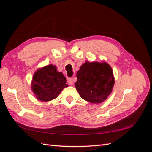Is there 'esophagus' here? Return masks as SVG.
Wrapping results in <instances>:
<instances>
[{"label": "esophagus", "instance_id": "esophagus-1", "mask_svg": "<svg viewBox=\"0 0 152 152\" xmlns=\"http://www.w3.org/2000/svg\"><path fill=\"white\" fill-rule=\"evenodd\" d=\"M67 82L69 85L72 86L73 84V79H72V78H68V79H67Z\"/></svg>", "mask_w": 152, "mask_h": 152}]
</instances>
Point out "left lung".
<instances>
[{
    "instance_id": "8db88e82",
    "label": "left lung",
    "mask_w": 152,
    "mask_h": 152,
    "mask_svg": "<svg viewBox=\"0 0 152 152\" xmlns=\"http://www.w3.org/2000/svg\"><path fill=\"white\" fill-rule=\"evenodd\" d=\"M76 89L91 103H101L111 94L115 83L112 68L106 62L86 61L77 73Z\"/></svg>"
}]
</instances>
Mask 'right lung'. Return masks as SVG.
<instances>
[{
    "instance_id": "obj_1",
    "label": "right lung",
    "mask_w": 152,
    "mask_h": 152,
    "mask_svg": "<svg viewBox=\"0 0 152 152\" xmlns=\"http://www.w3.org/2000/svg\"><path fill=\"white\" fill-rule=\"evenodd\" d=\"M31 84L36 98L44 102L56 98L68 87L65 77L52 64L39 68L34 73Z\"/></svg>"
}]
</instances>
